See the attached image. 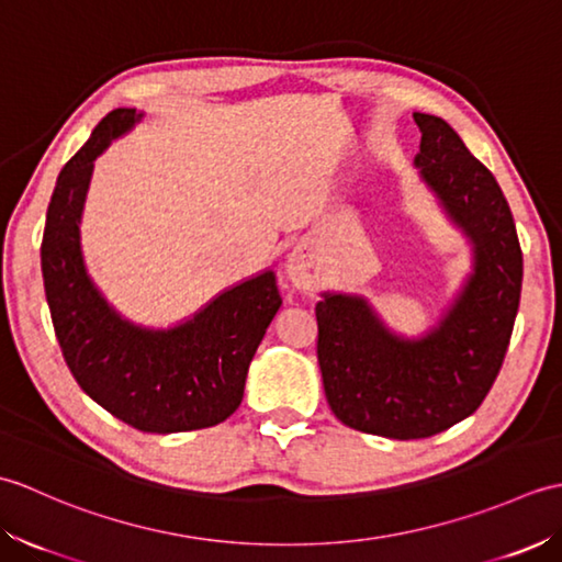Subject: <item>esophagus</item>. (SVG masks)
<instances>
[{"label":"esophagus","instance_id":"34e87169","mask_svg":"<svg viewBox=\"0 0 562 562\" xmlns=\"http://www.w3.org/2000/svg\"><path fill=\"white\" fill-rule=\"evenodd\" d=\"M290 280L294 282V288H300V290H312V284H314L312 274H306L304 268L296 260H290Z\"/></svg>","mask_w":562,"mask_h":562}]
</instances>
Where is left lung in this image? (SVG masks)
<instances>
[{
  "label": "left lung",
  "mask_w": 562,
  "mask_h": 562,
  "mask_svg": "<svg viewBox=\"0 0 562 562\" xmlns=\"http://www.w3.org/2000/svg\"><path fill=\"white\" fill-rule=\"evenodd\" d=\"M415 169L471 244V272L437 324L393 333L362 294L324 292L316 304L318 367L330 411L360 432L423 439L479 411L503 367L521 294L517 226L495 176L453 127L413 113Z\"/></svg>",
  "instance_id": "1"
}]
</instances>
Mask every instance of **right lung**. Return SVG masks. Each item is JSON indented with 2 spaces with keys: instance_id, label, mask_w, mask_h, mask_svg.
Listing matches in <instances>:
<instances>
[{
  "instance_id": "1",
  "label": "right lung",
  "mask_w": 562,
  "mask_h": 562,
  "mask_svg": "<svg viewBox=\"0 0 562 562\" xmlns=\"http://www.w3.org/2000/svg\"><path fill=\"white\" fill-rule=\"evenodd\" d=\"M142 115H105L59 171L41 268L57 342L83 393L142 432L171 435L220 425L241 405L248 364L282 300L272 270L220 292L171 328L139 326L105 300L83 262L79 224L93 161Z\"/></svg>"
}]
</instances>
